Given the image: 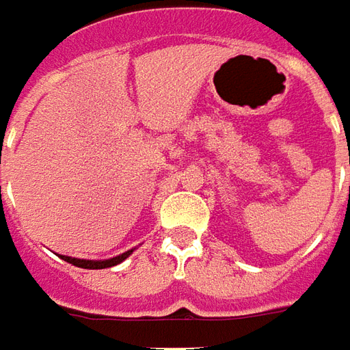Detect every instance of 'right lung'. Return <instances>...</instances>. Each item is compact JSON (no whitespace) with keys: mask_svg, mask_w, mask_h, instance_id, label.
Returning <instances> with one entry per match:
<instances>
[{"mask_svg":"<svg viewBox=\"0 0 350 350\" xmlns=\"http://www.w3.org/2000/svg\"><path fill=\"white\" fill-rule=\"evenodd\" d=\"M133 250H126L123 252L121 256H115L111 260H102V262H94V260H79V258H71V256H61L65 262H69L72 266H77V268H84V269H104V268H111V266H117V264H121L123 260H125L129 254H131Z\"/></svg>","mask_w":350,"mask_h":350,"instance_id":"add662e5","label":"right lung"}]
</instances>
